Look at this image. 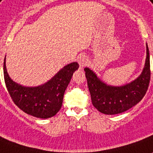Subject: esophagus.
Segmentation results:
<instances>
[{"label": "esophagus", "mask_w": 153, "mask_h": 153, "mask_svg": "<svg viewBox=\"0 0 153 153\" xmlns=\"http://www.w3.org/2000/svg\"><path fill=\"white\" fill-rule=\"evenodd\" d=\"M78 62H79V64L80 68H84V66L87 65L88 60V59L86 58V56L81 55V56H79V57L78 58Z\"/></svg>", "instance_id": "esophagus-1"}]
</instances>
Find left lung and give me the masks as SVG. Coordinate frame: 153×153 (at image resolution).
I'll return each mask as SVG.
<instances>
[{
	"mask_svg": "<svg viewBox=\"0 0 153 153\" xmlns=\"http://www.w3.org/2000/svg\"><path fill=\"white\" fill-rule=\"evenodd\" d=\"M88 87L93 105L104 114L113 115L128 110L143 99L150 83V56L147 45V58L140 76L128 84L119 87L110 86L88 68L84 69Z\"/></svg>",
	"mask_w": 153,
	"mask_h": 153,
	"instance_id": "obj_1",
	"label": "left lung"
}]
</instances>
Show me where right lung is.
<instances>
[{"label":"right lung","mask_w":153,"mask_h":153,"mask_svg":"<svg viewBox=\"0 0 153 153\" xmlns=\"http://www.w3.org/2000/svg\"><path fill=\"white\" fill-rule=\"evenodd\" d=\"M79 64L65 66L51 80L37 87H25L14 82L8 75L4 59V79L7 90L15 104L25 114L39 118L54 116L61 108L64 94Z\"/></svg>","instance_id":"obj_1"}]
</instances>
